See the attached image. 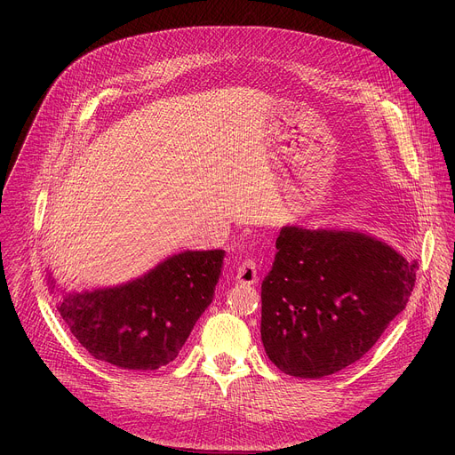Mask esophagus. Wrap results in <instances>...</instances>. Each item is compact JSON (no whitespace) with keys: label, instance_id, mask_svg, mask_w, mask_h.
Masks as SVG:
<instances>
[{"label":"esophagus","instance_id":"esophagus-1","mask_svg":"<svg viewBox=\"0 0 455 455\" xmlns=\"http://www.w3.org/2000/svg\"><path fill=\"white\" fill-rule=\"evenodd\" d=\"M235 280L240 283H245V285H254L258 283V267H256V261L254 259H243L240 267H237V273H235Z\"/></svg>","mask_w":455,"mask_h":455}]
</instances>
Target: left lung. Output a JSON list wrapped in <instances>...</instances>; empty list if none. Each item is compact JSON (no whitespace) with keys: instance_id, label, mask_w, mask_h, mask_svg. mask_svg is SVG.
Instances as JSON below:
<instances>
[{"instance_id":"1","label":"left lung","mask_w":455,"mask_h":455,"mask_svg":"<svg viewBox=\"0 0 455 455\" xmlns=\"http://www.w3.org/2000/svg\"><path fill=\"white\" fill-rule=\"evenodd\" d=\"M419 264L355 230L282 227L261 282V343L285 374L323 378L363 357L408 304Z\"/></svg>"}]
</instances>
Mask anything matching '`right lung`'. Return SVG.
<instances>
[{
	"label": "right lung",
	"instance_id": "1",
	"mask_svg": "<svg viewBox=\"0 0 455 455\" xmlns=\"http://www.w3.org/2000/svg\"><path fill=\"white\" fill-rule=\"evenodd\" d=\"M225 251L173 254L143 276L116 288L57 297L74 338L95 360L127 371L172 363L213 299ZM55 293L53 278H47Z\"/></svg>",
	"mask_w": 455,
	"mask_h": 455
}]
</instances>
